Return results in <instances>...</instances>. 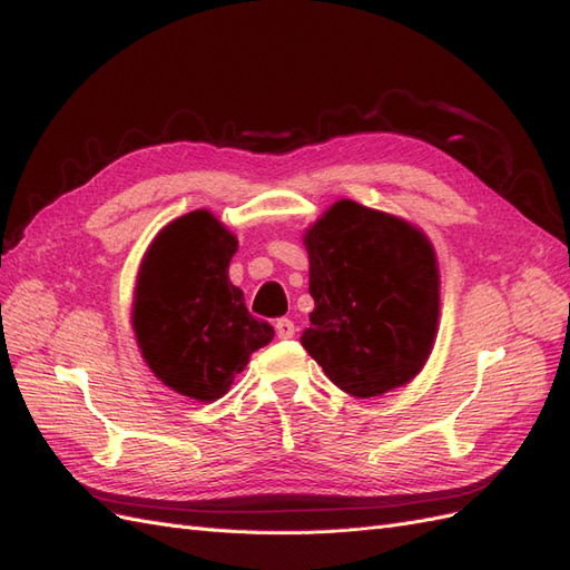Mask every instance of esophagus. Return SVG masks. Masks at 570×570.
Returning <instances> with one entry per match:
<instances>
[{
  "label": "esophagus",
  "mask_w": 570,
  "mask_h": 570,
  "mask_svg": "<svg viewBox=\"0 0 570 570\" xmlns=\"http://www.w3.org/2000/svg\"><path fill=\"white\" fill-rule=\"evenodd\" d=\"M295 323H292L289 318H278L275 321V335H278L281 340H289V337H295Z\"/></svg>",
  "instance_id": "esophagus-1"
}]
</instances>
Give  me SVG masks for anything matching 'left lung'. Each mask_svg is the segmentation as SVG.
Masks as SVG:
<instances>
[{"label":"left lung","instance_id":"8db88e82","mask_svg":"<svg viewBox=\"0 0 570 570\" xmlns=\"http://www.w3.org/2000/svg\"><path fill=\"white\" fill-rule=\"evenodd\" d=\"M316 308L302 335L331 381L352 396L406 385L433 350L440 275L425 235L352 199L304 235Z\"/></svg>","mask_w":570,"mask_h":570}]
</instances>
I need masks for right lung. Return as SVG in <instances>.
<instances>
[{"label":"right lung","instance_id":"obj_1","mask_svg":"<svg viewBox=\"0 0 570 570\" xmlns=\"http://www.w3.org/2000/svg\"><path fill=\"white\" fill-rule=\"evenodd\" d=\"M237 239L209 212L176 218L154 237L137 275L132 327L154 375L199 402H216L273 340L228 278Z\"/></svg>","mask_w":570,"mask_h":570}]
</instances>
